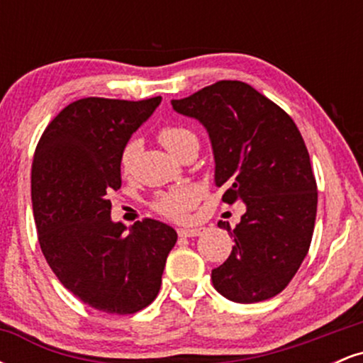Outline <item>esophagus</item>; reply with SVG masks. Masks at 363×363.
I'll use <instances>...</instances> for the list:
<instances>
[{
	"instance_id": "esophagus-1",
	"label": "esophagus",
	"mask_w": 363,
	"mask_h": 363,
	"mask_svg": "<svg viewBox=\"0 0 363 363\" xmlns=\"http://www.w3.org/2000/svg\"><path fill=\"white\" fill-rule=\"evenodd\" d=\"M177 234H179V237H198V235H201V228H196V227L179 228Z\"/></svg>"
}]
</instances>
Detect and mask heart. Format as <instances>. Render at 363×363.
<instances>
[{
	"mask_svg": "<svg viewBox=\"0 0 363 363\" xmlns=\"http://www.w3.org/2000/svg\"><path fill=\"white\" fill-rule=\"evenodd\" d=\"M158 141L169 150L172 155H176L181 148H184L189 143H198V138L191 129L179 124H172V126H165L158 131ZM136 155V143H128L124 147L123 153H121L119 165L123 174H128L133 170V162H135ZM198 189L193 186H177L172 189L160 193L153 201V208L169 218L179 220L186 216L187 211L191 210L198 201Z\"/></svg>",
	"mask_w": 363,
	"mask_h": 363,
	"instance_id": "1",
	"label": "heart"
}]
</instances>
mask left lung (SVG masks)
<instances>
[{
	"label": "left lung",
	"mask_w": 363,
	"mask_h": 363,
	"mask_svg": "<svg viewBox=\"0 0 363 363\" xmlns=\"http://www.w3.org/2000/svg\"><path fill=\"white\" fill-rule=\"evenodd\" d=\"M172 109L203 124L215 158V186L223 201L245 213L228 259L211 272L218 294L239 303L272 298L289 285L307 256L318 211L309 152L295 123L244 82L222 80Z\"/></svg>",
	"instance_id": "8db88e82"
}]
</instances>
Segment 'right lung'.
Here are the masks:
<instances>
[{
	"label": "right lung",
	"instance_id": "1",
	"mask_svg": "<svg viewBox=\"0 0 363 363\" xmlns=\"http://www.w3.org/2000/svg\"><path fill=\"white\" fill-rule=\"evenodd\" d=\"M162 97H89L69 104L40 136L32 162V208L43 254L65 289L109 314L153 302L177 232L145 218L112 222L107 194L121 187L119 158Z\"/></svg>",
	"mask_w": 363,
	"mask_h": 363
}]
</instances>
